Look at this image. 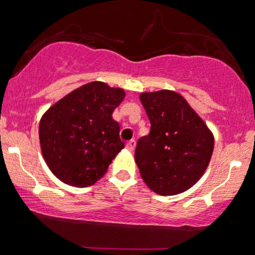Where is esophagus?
<instances>
[{
    "mask_svg": "<svg viewBox=\"0 0 255 255\" xmlns=\"http://www.w3.org/2000/svg\"><path fill=\"white\" fill-rule=\"evenodd\" d=\"M135 146H136V141L135 140L128 141V142L127 143V149H128V151L132 152L133 149H135Z\"/></svg>",
    "mask_w": 255,
    "mask_h": 255,
    "instance_id": "1",
    "label": "esophagus"
}]
</instances>
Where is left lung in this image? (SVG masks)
<instances>
[{
    "label": "left lung",
    "instance_id": "8db88e82",
    "mask_svg": "<svg viewBox=\"0 0 255 255\" xmlns=\"http://www.w3.org/2000/svg\"><path fill=\"white\" fill-rule=\"evenodd\" d=\"M140 101L151 123V132L135 151L141 177L158 195L184 193L209 166L214 133L177 92H143Z\"/></svg>",
    "mask_w": 255,
    "mask_h": 255
}]
</instances>
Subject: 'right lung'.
<instances>
[{
  "instance_id": "obj_1",
  "label": "right lung",
  "mask_w": 255,
  "mask_h": 255,
  "mask_svg": "<svg viewBox=\"0 0 255 255\" xmlns=\"http://www.w3.org/2000/svg\"><path fill=\"white\" fill-rule=\"evenodd\" d=\"M123 88L101 81L83 85L52 104L39 124L41 153L52 174L77 188L93 185L124 148L113 112Z\"/></svg>"
}]
</instances>
